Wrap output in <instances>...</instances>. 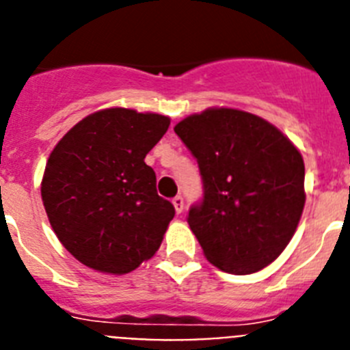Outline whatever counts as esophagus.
<instances>
[{"label":"esophagus","mask_w":350,"mask_h":350,"mask_svg":"<svg viewBox=\"0 0 350 350\" xmlns=\"http://www.w3.org/2000/svg\"><path fill=\"white\" fill-rule=\"evenodd\" d=\"M172 204H174L176 213H181V211H183V208H185L183 197H181V196H176L174 199H172Z\"/></svg>","instance_id":"1"}]
</instances>
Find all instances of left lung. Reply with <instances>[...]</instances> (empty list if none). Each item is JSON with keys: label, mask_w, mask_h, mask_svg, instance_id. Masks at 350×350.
Instances as JSON below:
<instances>
[{"label": "left lung", "mask_w": 350, "mask_h": 350, "mask_svg": "<svg viewBox=\"0 0 350 350\" xmlns=\"http://www.w3.org/2000/svg\"><path fill=\"white\" fill-rule=\"evenodd\" d=\"M174 132L199 163L202 199L187 221L211 264L250 275L284 252L305 206L299 151L262 118L208 109Z\"/></svg>", "instance_id": "obj_1"}]
</instances>
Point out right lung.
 Masks as SVG:
<instances>
[{"mask_svg":"<svg viewBox=\"0 0 350 350\" xmlns=\"http://www.w3.org/2000/svg\"><path fill=\"white\" fill-rule=\"evenodd\" d=\"M171 120L105 109L79 121L45 165L42 200L63 247L96 271L123 275L160 248L174 206L146 165Z\"/></svg>","mask_w":350,"mask_h":350,"instance_id":"right-lung-1","label":"right lung"}]
</instances>
